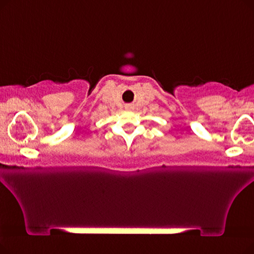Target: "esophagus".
Segmentation results:
<instances>
[{
	"label": "esophagus",
	"instance_id": "34e87169",
	"mask_svg": "<svg viewBox=\"0 0 254 254\" xmlns=\"http://www.w3.org/2000/svg\"><path fill=\"white\" fill-rule=\"evenodd\" d=\"M127 109H130V108H131V107H129V106H127Z\"/></svg>",
	"mask_w": 254,
	"mask_h": 254
}]
</instances>
